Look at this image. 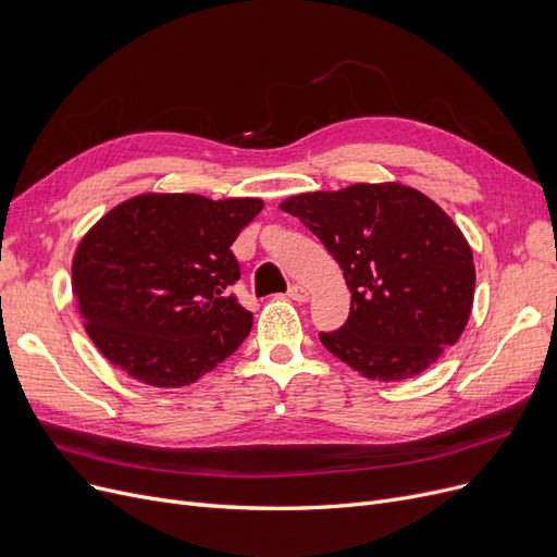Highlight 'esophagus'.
I'll list each match as a JSON object with an SVG mask.
<instances>
[{
    "mask_svg": "<svg viewBox=\"0 0 557 557\" xmlns=\"http://www.w3.org/2000/svg\"><path fill=\"white\" fill-rule=\"evenodd\" d=\"M288 298L296 300V302H307L309 300V290L305 286H300V284H294V286L288 288Z\"/></svg>",
    "mask_w": 557,
    "mask_h": 557,
    "instance_id": "esophagus-1",
    "label": "esophagus"
}]
</instances>
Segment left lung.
<instances>
[{
	"instance_id": "left-lung-1",
	"label": "left lung",
	"mask_w": 557,
	"mask_h": 557,
	"mask_svg": "<svg viewBox=\"0 0 557 557\" xmlns=\"http://www.w3.org/2000/svg\"><path fill=\"white\" fill-rule=\"evenodd\" d=\"M280 208L338 261L352 294L334 357L376 382L418 376L456 345L474 305V255L451 216L399 183L309 191Z\"/></svg>"
}]
</instances>
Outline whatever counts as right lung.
Wrapping results in <instances>:
<instances>
[{
    "mask_svg": "<svg viewBox=\"0 0 557 557\" xmlns=\"http://www.w3.org/2000/svg\"><path fill=\"white\" fill-rule=\"evenodd\" d=\"M259 198L139 194L112 208L81 239L72 290L87 336L137 382L194 384L252 330L230 286V246L261 212Z\"/></svg>",
    "mask_w": 557,
    "mask_h": 557,
    "instance_id": "1",
    "label": "right lung"
}]
</instances>
